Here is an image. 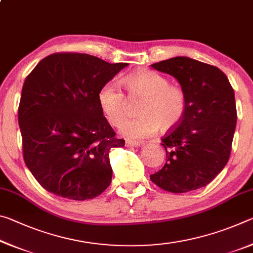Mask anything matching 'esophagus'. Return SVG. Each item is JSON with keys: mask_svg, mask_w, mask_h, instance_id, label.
Here are the masks:
<instances>
[{"mask_svg": "<svg viewBox=\"0 0 253 253\" xmlns=\"http://www.w3.org/2000/svg\"><path fill=\"white\" fill-rule=\"evenodd\" d=\"M142 145V143L140 142H134V140H127L126 142V146L128 147H138Z\"/></svg>", "mask_w": 253, "mask_h": 253, "instance_id": "1", "label": "esophagus"}]
</instances>
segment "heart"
<instances>
[{
  "mask_svg": "<svg viewBox=\"0 0 253 253\" xmlns=\"http://www.w3.org/2000/svg\"><path fill=\"white\" fill-rule=\"evenodd\" d=\"M124 83L130 98H142V117L128 119L122 127L124 136L143 139L160 129L170 130L179 125L186 111V96L182 88L169 84L164 76L149 70H138L128 75ZM98 104L113 126H121L127 115V98L116 81L110 80L99 89Z\"/></svg>",
  "mask_w": 253,
  "mask_h": 253,
  "instance_id": "b5f03b06",
  "label": "heart"
}]
</instances>
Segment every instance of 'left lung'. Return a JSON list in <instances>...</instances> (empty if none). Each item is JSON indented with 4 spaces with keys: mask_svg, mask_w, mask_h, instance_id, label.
I'll use <instances>...</instances> for the list:
<instances>
[{
    "mask_svg": "<svg viewBox=\"0 0 253 253\" xmlns=\"http://www.w3.org/2000/svg\"><path fill=\"white\" fill-rule=\"evenodd\" d=\"M152 68L178 81L187 106L179 125L162 138L166 163L151 179L172 193L198 190L229 161L237 124L233 88L219 68L187 57L170 58Z\"/></svg>",
    "mask_w": 253,
    "mask_h": 253,
    "instance_id": "1",
    "label": "left lung"
}]
</instances>
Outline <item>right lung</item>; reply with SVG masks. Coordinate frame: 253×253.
I'll use <instances>...</instances> for the list:
<instances>
[{
  "label": "right lung",
  "instance_id": "right-lung-1",
  "mask_svg": "<svg viewBox=\"0 0 253 253\" xmlns=\"http://www.w3.org/2000/svg\"><path fill=\"white\" fill-rule=\"evenodd\" d=\"M128 63L85 53H53L24 81L19 125L25 165L50 193L90 200L109 186V153L125 140L107 122L98 92Z\"/></svg>",
  "mask_w": 253,
  "mask_h": 253
}]
</instances>
